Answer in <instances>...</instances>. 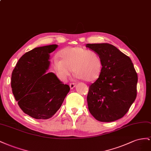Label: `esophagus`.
<instances>
[{"mask_svg":"<svg viewBox=\"0 0 151 151\" xmlns=\"http://www.w3.org/2000/svg\"><path fill=\"white\" fill-rule=\"evenodd\" d=\"M76 85V84L75 83H70V87L71 89H73V88H74L75 87Z\"/></svg>","mask_w":151,"mask_h":151,"instance_id":"1","label":"esophagus"}]
</instances>
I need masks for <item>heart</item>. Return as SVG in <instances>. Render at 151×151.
Masks as SVG:
<instances>
[{"instance_id":"1","label":"heart","mask_w":151,"mask_h":151,"mask_svg":"<svg viewBox=\"0 0 151 151\" xmlns=\"http://www.w3.org/2000/svg\"><path fill=\"white\" fill-rule=\"evenodd\" d=\"M59 56L61 59L54 58V68L63 80L70 76L72 69L77 78L88 82L96 80L101 75L102 61L96 51L82 47H70L63 49Z\"/></svg>"}]
</instances>
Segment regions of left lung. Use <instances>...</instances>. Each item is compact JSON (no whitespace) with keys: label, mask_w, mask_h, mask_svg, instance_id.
<instances>
[{"label":"left lung","mask_w":151,"mask_h":151,"mask_svg":"<svg viewBox=\"0 0 151 151\" xmlns=\"http://www.w3.org/2000/svg\"><path fill=\"white\" fill-rule=\"evenodd\" d=\"M102 61L101 75L89 87L88 110L102 122H111L127 114L137 97V73L132 60L113 45L87 44Z\"/></svg>","instance_id":"obj_1"}]
</instances>
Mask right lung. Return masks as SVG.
Instances as JSON below:
<instances>
[{
	"instance_id": "1",
	"label": "right lung",
	"mask_w": 151,
	"mask_h": 151,
	"mask_svg": "<svg viewBox=\"0 0 151 151\" xmlns=\"http://www.w3.org/2000/svg\"><path fill=\"white\" fill-rule=\"evenodd\" d=\"M58 47H37L22 55L11 75L16 101L25 114L37 119H49L61 107L70 90L53 73H46L49 54Z\"/></svg>"
}]
</instances>
